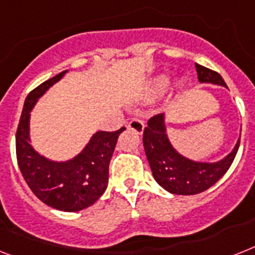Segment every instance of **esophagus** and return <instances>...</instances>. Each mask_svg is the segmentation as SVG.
Returning a JSON list of instances; mask_svg holds the SVG:
<instances>
[{"mask_svg": "<svg viewBox=\"0 0 255 255\" xmlns=\"http://www.w3.org/2000/svg\"><path fill=\"white\" fill-rule=\"evenodd\" d=\"M144 127H145V124H144V122L142 121H140V119H132V121L128 123V128L138 134L142 133V131H144Z\"/></svg>", "mask_w": 255, "mask_h": 255, "instance_id": "obj_1", "label": "esophagus"}]
</instances>
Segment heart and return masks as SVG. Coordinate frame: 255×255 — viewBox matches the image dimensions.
Listing matches in <instances>:
<instances>
[{"instance_id":"b5f03b06","label":"heart","mask_w":255,"mask_h":255,"mask_svg":"<svg viewBox=\"0 0 255 255\" xmlns=\"http://www.w3.org/2000/svg\"><path fill=\"white\" fill-rule=\"evenodd\" d=\"M169 86H170V78L165 76V74H161V76H158V77L152 81L149 92L153 95H161L166 92Z\"/></svg>"}]
</instances>
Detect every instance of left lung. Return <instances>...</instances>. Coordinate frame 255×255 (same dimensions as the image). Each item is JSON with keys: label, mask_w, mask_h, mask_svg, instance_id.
<instances>
[{"label": "left lung", "mask_w": 255, "mask_h": 255, "mask_svg": "<svg viewBox=\"0 0 255 255\" xmlns=\"http://www.w3.org/2000/svg\"><path fill=\"white\" fill-rule=\"evenodd\" d=\"M198 80L204 84L228 88L220 74L195 64ZM142 142L153 177L161 187L177 195H195L214 186L228 171L240 146V140L228 156L217 162H198L182 156L167 137L165 115L158 114L148 121Z\"/></svg>", "instance_id": "8db88e82"}]
</instances>
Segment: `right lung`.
<instances>
[{"instance_id": "right-lung-1", "label": "right lung", "mask_w": 255, "mask_h": 255, "mask_svg": "<svg viewBox=\"0 0 255 255\" xmlns=\"http://www.w3.org/2000/svg\"><path fill=\"white\" fill-rule=\"evenodd\" d=\"M68 70L49 78L27 95L16 128V161L31 191L47 206L65 212L85 210L102 196L109 183V165L122 127L95 132L84 150L72 160L57 162L39 154L30 144V113L35 103Z\"/></svg>"}]
</instances>
